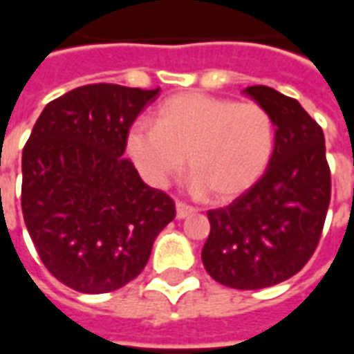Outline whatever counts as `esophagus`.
Returning <instances> with one entry per match:
<instances>
[{
	"mask_svg": "<svg viewBox=\"0 0 354 354\" xmlns=\"http://www.w3.org/2000/svg\"><path fill=\"white\" fill-rule=\"evenodd\" d=\"M197 212V208L189 207V205H185V203H176V218L178 220H184L187 216H192Z\"/></svg>",
	"mask_w": 354,
	"mask_h": 354,
	"instance_id": "obj_1",
	"label": "esophagus"
}]
</instances>
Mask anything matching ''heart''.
Here are the masks:
<instances>
[{
    "instance_id": "1",
    "label": "heart",
    "mask_w": 354,
    "mask_h": 354,
    "mask_svg": "<svg viewBox=\"0 0 354 354\" xmlns=\"http://www.w3.org/2000/svg\"><path fill=\"white\" fill-rule=\"evenodd\" d=\"M274 144L273 119L258 102H235L203 93L165 100L153 127L136 123L127 149L147 182L162 185L184 169L197 193L230 199L266 172Z\"/></svg>"
}]
</instances>
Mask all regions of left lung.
<instances>
[{
  "instance_id": "1",
  "label": "left lung",
  "mask_w": 354,
  "mask_h": 354,
  "mask_svg": "<svg viewBox=\"0 0 354 354\" xmlns=\"http://www.w3.org/2000/svg\"><path fill=\"white\" fill-rule=\"evenodd\" d=\"M243 93L273 119L267 170L231 205L208 210L203 266L223 286L260 290L301 271L319 245L330 205L324 132L301 104L266 85Z\"/></svg>"
}]
</instances>
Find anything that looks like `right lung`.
Returning a JSON list of instances; mask_svg holds the SVG:
<instances>
[{
    "label": "right lung",
    "mask_w": 354,
    "mask_h": 354,
    "mask_svg": "<svg viewBox=\"0 0 354 354\" xmlns=\"http://www.w3.org/2000/svg\"><path fill=\"white\" fill-rule=\"evenodd\" d=\"M159 88L94 83L49 102L22 149V214L43 266L83 294L136 279L174 201L123 159L134 119Z\"/></svg>",
    "instance_id": "1"
}]
</instances>
